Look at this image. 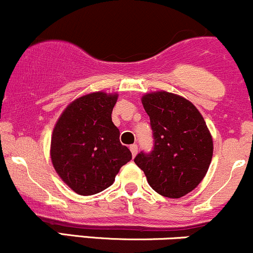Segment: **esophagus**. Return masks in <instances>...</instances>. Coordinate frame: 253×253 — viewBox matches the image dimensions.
Instances as JSON below:
<instances>
[{
	"label": "esophagus",
	"instance_id": "obj_1",
	"mask_svg": "<svg viewBox=\"0 0 253 253\" xmlns=\"http://www.w3.org/2000/svg\"><path fill=\"white\" fill-rule=\"evenodd\" d=\"M129 150H130V152H132V156H133V157H135L136 153H138V146H136V144L130 145V146H129Z\"/></svg>",
	"mask_w": 253,
	"mask_h": 253
}]
</instances>
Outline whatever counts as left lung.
<instances>
[{
	"label": "left lung",
	"instance_id": "left-lung-1",
	"mask_svg": "<svg viewBox=\"0 0 253 253\" xmlns=\"http://www.w3.org/2000/svg\"><path fill=\"white\" fill-rule=\"evenodd\" d=\"M141 102L155 144L150 153H138L134 163L153 190L179 199L195 189L207 173L213 157L210 129L196 107L179 95L150 92Z\"/></svg>",
	"mask_w": 253,
	"mask_h": 253
}]
</instances>
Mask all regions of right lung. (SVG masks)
Instances as JSON below:
<instances>
[{
	"mask_svg": "<svg viewBox=\"0 0 253 253\" xmlns=\"http://www.w3.org/2000/svg\"><path fill=\"white\" fill-rule=\"evenodd\" d=\"M118 94L91 92L78 97L58 119L51 139L54 170L75 193L94 195L110 187L132 153L120 143L112 112Z\"/></svg>",
	"mask_w": 253,
	"mask_h": 253,
	"instance_id": "add662e5",
	"label": "right lung"
}]
</instances>
